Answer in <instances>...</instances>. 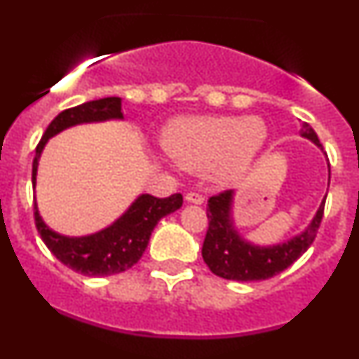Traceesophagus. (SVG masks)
<instances>
[{"label":"esophagus","mask_w":359,"mask_h":359,"mask_svg":"<svg viewBox=\"0 0 359 359\" xmlns=\"http://www.w3.org/2000/svg\"><path fill=\"white\" fill-rule=\"evenodd\" d=\"M186 201L194 203V205H201V203L205 201V198H203L200 193H187L186 194Z\"/></svg>","instance_id":"1"}]
</instances>
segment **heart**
Returning a JSON list of instances; mask_svg holds the SVG:
<instances>
[{"label": "heart", "mask_w": 359, "mask_h": 359, "mask_svg": "<svg viewBox=\"0 0 359 359\" xmlns=\"http://www.w3.org/2000/svg\"><path fill=\"white\" fill-rule=\"evenodd\" d=\"M267 139L259 118L198 116L170 123L163 133L168 156L189 172L208 168L219 182L240 177Z\"/></svg>", "instance_id": "b5f03b06"}]
</instances>
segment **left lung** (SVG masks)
<instances>
[{
    "mask_svg": "<svg viewBox=\"0 0 359 359\" xmlns=\"http://www.w3.org/2000/svg\"><path fill=\"white\" fill-rule=\"evenodd\" d=\"M300 135L304 139H309L323 151L316 132L307 123H302ZM328 184H330V175H328ZM325 200L327 196L323 198L316 215L313 217L306 231L285 243L259 247V245H253L241 238L234 227V191H224L217 196H212L208 200V208H206L208 231H206L205 241H203V260L213 274L224 278V280L259 281L276 276L281 271L290 267L313 245L318 229H320L321 219H323Z\"/></svg>",
    "mask_w": 359,
    "mask_h": 359,
    "instance_id": "obj_1",
    "label": "left lung"
}]
</instances>
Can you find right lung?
<instances>
[{"label":"right lung","mask_w":359,"mask_h":359,"mask_svg":"<svg viewBox=\"0 0 359 359\" xmlns=\"http://www.w3.org/2000/svg\"><path fill=\"white\" fill-rule=\"evenodd\" d=\"M107 119H123L121 99L106 97V99L90 100L81 106L71 107L55 116L43 133L36 156L32 161V187H36L38 163L48 139L60 133L69 126L81 123H99ZM182 206V194H172L168 198H154L151 194H140L130 208L99 233L88 236L71 238L55 233L43 222L34 203V222L43 243L50 252L69 269L81 273L85 276H111L130 269L140 260L146 252L147 243L156 224L168 213Z\"/></svg>","instance_id":"add662e5"}]
</instances>
